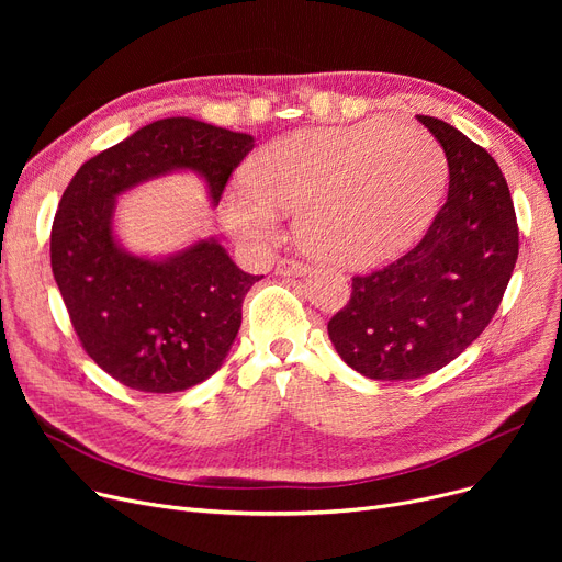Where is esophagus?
<instances>
[{"label": "esophagus", "instance_id": "obj_1", "mask_svg": "<svg viewBox=\"0 0 562 562\" xmlns=\"http://www.w3.org/2000/svg\"><path fill=\"white\" fill-rule=\"evenodd\" d=\"M276 271H278L280 276H305V273H307V263H303V261H299V259L284 257V259L278 261Z\"/></svg>", "mask_w": 562, "mask_h": 562}]
</instances>
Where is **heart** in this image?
Here are the masks:
<instances>
[{"label":"heart","instance_id":"obj_1","mask_svg":"<svg viewBox=\"0 0 562 562\" xmlns=\"http://www.w3.org/2000/svg\"><path fill=\"white\" fill-rule=\"evenodd\" d=\"M449 177L441 145L422 127L367 121L282 136L252 157L225 200L227 229L269 248L299 210L305 244L344 269L403 252L428 227Z\"/></svg>","mask_w":562,"mask_h":562}]
</instances>
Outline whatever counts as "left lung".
Segmentation results:
<instances>
[{"label":"left lung","instance_id":"1","mask_svg":"<svg viewBox=\"0 0 562 562\" xmlns=\"http://www.w3.org/2000/svg\"><path fill=\"white\" fill-rule=\"evenodd\" d=\"M449 161V195L422 241L392 263L352 276L328 321L341 360L373 380H415L474 344L496 314L519 255L506 177L481 145L419 115Z\"/></svg>","mask_w":562,"mask_h":562}]
</instances>
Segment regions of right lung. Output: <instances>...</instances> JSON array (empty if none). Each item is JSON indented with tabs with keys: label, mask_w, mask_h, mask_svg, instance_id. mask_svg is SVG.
Returning a JSON list of instances; mask_svg holds the SVG:
<instances>
[{
	"label": "right lung",
	"mask_w": 562,
	"mask_h": 562,
	"mask_svg": "<svg viewBox=\"0 0 562 562\" xmlns=\"http://www.w3.org/2000/svg\"><path fill=\"white\" fill-rule=\"evenodd\" d=\"M252 136L193 117H166L88 159L52 223V273L86 356L125 387L189 390L216 373L241 328L248 289L221 244L200 241L153 261L123 252L111 232L115 195L175 168L198 170L218 202Z\"/></svg>",
	"instance_id": "obj_1"
}]
</instances>
